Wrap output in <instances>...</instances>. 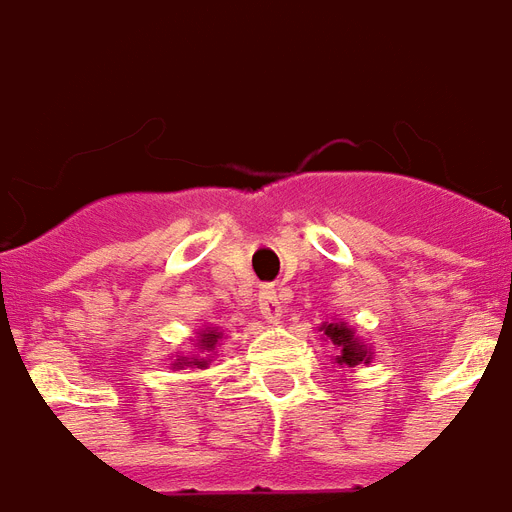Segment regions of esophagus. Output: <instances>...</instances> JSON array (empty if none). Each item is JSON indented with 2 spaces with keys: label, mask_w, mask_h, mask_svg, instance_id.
Masks as SVG:
<instances>
[{
  "label": "esophagus",
  "mask_w": 512,
  "mask_h": 512,
  "mask_svg": "<svg viewBox=\"0 0 512 512\" xmlns=\"http://www.w3.org/2000/svg\"><path fill=\"white\" fill-rule=\"evenodd\" d=\"M259 309L261 314L267 317V320H280L282 317V301H280V293H277L272 285L259 290Z\"/></svg>",
  "instance_id": "obj_1"
}]
</instances>
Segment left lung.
<instances>
[{
	"instance_id": "8db88e82",
	"label": "left lung",
	"mask_w": 512,
	"mask_h": 512,
	"mask_svg": "<svg viewBox=\"0 0 512 512\" xmlns=\"http://www.w3.org/2000/svg\"><path fill=\"white\" fill-rule=\"evenodd\" d=\"M325 335L327 338H333V343L338 346V357H335V362L338 365H359V362H365L367 357V349L362 346V343L354 338V333H351L349 327L343 325H325Z\"/></svg>"
}]
</instances>
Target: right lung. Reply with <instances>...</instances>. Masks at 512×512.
<instances>
[{
    "label": "right lung",
    "mask_w": 512,
    "mask_h": 512,
    "mask_svg": "<svg viewBox=\"0 0 512 512\" xmlns=\"http://www.w3.org/2000/svg\"><path fill=\"white\" fill-rule=\"evenodd\" d=\"M216 341H219V333H214V330H211V333H203V338H200V349L211 351L216 346ZM179 365H182V362H179ZM185 365H198L200 370H203V367L208 365V359H192V362H185Z\"/></svg>",
    "instance_id": "obj_1"
}]
</instances>
